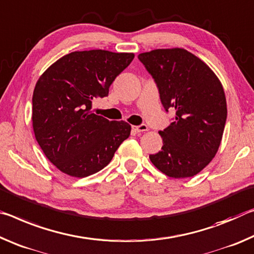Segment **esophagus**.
<instances>
[{"label": "esophagus", "mask_w": 254, "mask_h": 254, "mask_svg": "<svg viewBox=\"0 0 254 254\" xmlns=\"http://www.w3.org/2000/svg\"><path fill=\"white\" fill-rule=\"evenodd\" d=\"M132 129H134L136 132H143V131H147L148 127L146 125H139V126H132Z\"/></svg>", "instance_id": "esophagus-1"}]
</instances>
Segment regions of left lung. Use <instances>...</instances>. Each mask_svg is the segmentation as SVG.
Wrapping results in <instances>:
<instances>
[{"label":"left lung","instance_id":"8db88e82","mask_svg":"<svg viewBox=\"0 0 254 254\" xmlns=\"http://www.w3.org/2000/svg\"><path fill=\"white\" fill-rule=\"evenodd\" d=\"M154 78L165 110L176 118L159 134L163 146L149 155L165 176H196L214 159L222 142L227 108L219 78L200 58L184 48H165L138 55Z\"/></svg>","mask_w":254,"mask_h":254}]
</instances>
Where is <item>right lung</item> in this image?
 Here are the masks:
<instances>
[{"label": "right lung", "mask_w": 254, "mask_h": 254, "mask_svg": "<svg viewBox=\"0 0 254 254\" xmlns=\"http://www.w3.org/2000/svg\"><path fill=\"white\" fill-rule=\"evenodd\" d=\"M132 53L73 52L41 74L32 94V128L46 157L65 174L89 177L110 163L130 135L128 123L91 112L95 98L134 60Z\"/></svg>", "instance_id": "1"}]
</instances>
